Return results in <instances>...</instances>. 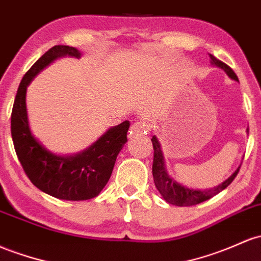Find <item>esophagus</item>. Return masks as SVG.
Here are the masks:
<instances>
[{
    "mask_svg": "<svg viewBox=\"0 0 261 261\" xmlns=\"http://www.w3.org/2000/svg\"><path fill=\"white\" fill-rule=\"evenodd\" d=\"M147 133V126H146L145 122L140 121V122H135L130 128V134H128V137L130 139H134L136 136H141L144 134Z\"/></svg>",
    "mask_w": 261,
    "mask_h": 261,
    "instance_id": "34e87169",
    "label": "esophagus"
}]
</instances>
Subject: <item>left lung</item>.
Instances as JSON below:
<instances>
[{
  "label": "left lung",
  "mask_w": 261,
  "mask_h": 261,
  "mask_svg": "<svg viewBox=\"0 0 261 261\" xmlns=\"http://www.w3.org/2000/svg\"><path fill=\"white\" fill-rule=\"evenodd\" d=\"M211 58V64L214 67L220 68L222 70H224V73L227 74L230 79L238 80L237 74L234 73L231 68H229L227 64H224L223 62H220L219 59H217L216 57H213L210 54ZM247 133H249V128H247ZM153 145V163H152V174H153V181L154 186L159 190L160 194L163 197V199L167 203L173 205H178V207H188V205H194L198 204V203L204 202V200L212 198L216 194H218L219 192L228 187L233 179L236 178V176L239 172V167L231 173V176H229L225 181H223L220 185L217 187L210 188V190H193V188L187 187V186L182 185V183L177 182L173 177L170 176L167 168H166L165 163V157H163V152L161 150V144H160L159 139L156 135L152 136L151 139Z\"/></svg>",
  "instance_id": "left-lung-1"
}]
</instances>
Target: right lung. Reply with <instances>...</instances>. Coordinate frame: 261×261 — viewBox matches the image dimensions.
Instances as JSON below:
<instances>
[{
  "instance_id": "1",
  "label": "right lung",
  "mask_w": 261,
  "mask_h": 261,
  "mask_svg": "<svg viewBox=\"0 0 261 261\" xmlns=\"http://www.w3.org/2000/svg\"><path fill=\"white\" fill-rule=\"evenodd\" d=\"M64 57L80 58L82 51L69 45H54L24 74L11 115V134L17 157L25 174L38 190L58 199L87 200L96 197L113 173L116 157L127 141L130 122L108 128L88 148L73 154L51 152L32 134L25 94L37 74Z\"/></svg>"
}]
</instances>
